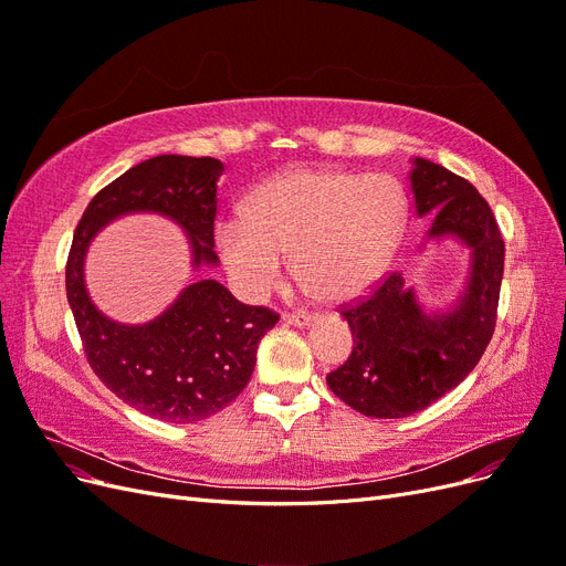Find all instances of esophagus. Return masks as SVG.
I'll list each match as a JSON object with an SVG mask.
<instances>
[{
	"label": "esophagus",
	"mask_w": 566,
	"mask_h": 566,
	"mask_svg": "<svg viewBox=\"0 0 566 566\" xmlns=\"http://www.w3.org/2000/svg\"><path fill=\"white\" fill-rule=\"evenodd\" d=\"M283 321L290 325H297V328H306V325L314 323L312 314H283Z\"/></svg>",
	"instance_id": "esophagus-1"
}]
</instances>
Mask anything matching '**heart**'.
Wrapping results in <instances>:
<instances>
[{"label":"heart","mask_w":566,"mask_h":566,"mask_svg":"<svg viewBox=\"0 0 566 566\" xmlns=\"http://www.w3.org/2000/svg\"><path fill=\"white\" fill-rule=\"evenodd\" d=\"M406 219V193L389 175L295 167L254 186L243 214L219 221L214 243L248 297L276 287L293 254L314 297L347 302L382 276Z\"/></svg>","instance_id":"b5f03b06"}]
</instances>
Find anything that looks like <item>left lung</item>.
Masks as SVG:
<instances>
[{
	"label": "left lung",
	"mask_w": 566,
	"mask_h": 566,
	"mask_svg": "<svg viewBox=\"0 0 566 566\" xmlns=\"http://www.w3.org/2000/svg\"><path fill=\"white\" fill-rule=\"evenodd\" d=\"M410 163L416 214L432 217L424 243L453 238L470 250V271L443 310H424L401 273H391L370 297L342 312L354 349L325 382L368 418L413 416L458 387L491 342L499 310L505 243L489 202L447 167Z\"/></svg>",
	"instance_id": "left-lung-1"
}]
</instances>
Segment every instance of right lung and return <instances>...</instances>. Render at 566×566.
I'll return each mask as SVG.
<instances>
[{"label":"right lung","mask_w":566,"mask_h":566,"mask_svg":"<svg viewBox=\"0 0 566 566\" xmlns=\"http://www.w3.org/2000/svg\"><path fill=\"white\" fill-rule=\"evenodd\" d=\"M214 158L156 156L127 169L84 210L65 266V293L84 354L117 399L156 420L198 422L219 413L250 382L256 345L279 323L266 306L238 302L214 279L186 285L148 323L108 318L84 285V256L113 219L150 212L172 219L191 245V266H217Z\"/></svg>","instance_id":"1"}]
</instances>
